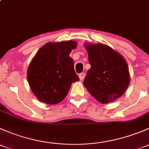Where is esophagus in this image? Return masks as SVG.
I'll list each match as a JSON object with an SVG mask.
<instances>
[{"label": "esophagus", "instance_id": "esophagus-1", "mask_svg": "<svg viewBox=\"0 0 149 149\" xmlns=\"http://www.w3.org/2000/svg\"><path fill=\"white\" fill-rule=\"evenodd\" d=\"M79 79H80V80L83 81L84 79V78H85L86 74L84 73H80V74L79 75Z\"/></svg>", "mask_w": 149, "mask_h": 149}]
</instances>
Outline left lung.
Wrapping results in <instances>:
<instances>
[{
	"label": "left lung",
	"instance_id": "obj_1",
	"mask_svg": "<svg viewBox=\"0 0 149 149\" xmlns=\"http://www.w3.org/2000/svg\"><path fill=\"white\" fill-rule=\"evenodd\" d=\"M91 68L84 81V86L98 102L108 104L123 95L130 84L125 60L103 44L85 45Z\"/></svg>",
	"mask_w": 149,
	"mask_h": 149
}]
</instances>
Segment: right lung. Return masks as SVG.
Segmentation results:
<instances>
[{
  "label": "right lung",
  "mask_w": 149,
  "mask_h": 149,
  "mask_svg": "<svg viewBox=\"0 0 149 149\" xmlns=\"http://www.w3.org/2000/svg\"><path fill=\"white\" fill-rule=\"evenodd\" d=\"M74 41L48 42L34 55L27 70L31 91L42 102L55 104L64 100L71 84L79 81L69 54Z\"/></svg>",
  "instance_id": "obj_1"
}]
</instances>
